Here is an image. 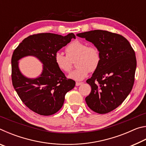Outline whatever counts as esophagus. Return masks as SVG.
Instances as JSON below:
<instances>
[{
    "label": "esophagus",
    "mask_w": 146,
    "mask_h": 146,
    "mask_svg": "<svg viewBox=\"0 0 146 146\" xmlns=\"http://www.w3.org/2000/svg\"><path fill=\"white\" fill-rule=\"evenodd\" d=\"M83 84V82H76V86H80L81 84Z\"/></svg>",
    "instance_id": "esophagus-1"
}]
</instances>
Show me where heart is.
<instances>
[{"instance_id":"heart-1","label":"heart","mask_w":146,"mask_h":146,"mask_svg":"<svg viewBox=\"0 0 146 146\" xmlns=\"http://www.w3.org/2000/svg\"><path fill=\"white\" fill-rule=\"evenodd\" d=\"M66 55L56 52L54 60L56 67L64 73H69L73 67L75 60L77 68L73 71L69 78L80 81L84 79L90 72L97 70L101 61V55L98 49L94 46H88L87 43L75 40L69 44L66 48Z\"/></svg>"}]
</instances>
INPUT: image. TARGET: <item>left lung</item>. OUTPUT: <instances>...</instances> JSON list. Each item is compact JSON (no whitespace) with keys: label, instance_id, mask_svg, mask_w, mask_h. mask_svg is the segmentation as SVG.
Masks as SVG:
<instances>
[{"label":"left lung","instance_id":"obj_1","mask_svg":"<svg viewBox=\"0 0 146 146\" xmlns=\"http://www.w3.org/2000/svg\"><path fill=\"white\" fill-rule=\"evenodd\" d=\"M76 35L92 42L101 55L97 70L86 80L91 87L85 99L87 105L100 114L111 111L124 101L134 84V49L122 35L108 31L97 29Z\"/></svg>","mask_w":146,"mask_h":146}]
</instances>
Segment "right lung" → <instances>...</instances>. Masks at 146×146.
<instances>
[{"instance_id":"add662e5","label":"right lung","mask_w":146,"mask_h":146,"mask_svg":"<svg viewBox=\"0 0 146 146\" xmlns=\"http://www.w3.org/2000/svg\"><path fill=\"white\" fill-rule=\"evenodd\" d=\"M75 38L73 33L66 36L51 33L29 35L15 49L11 57V80L17 93L29 110L40 115L55 114L62 107L67 92L75 87V82L67 78L56 67L55 53ZM28 55L36 56L43 63V71L35 79L21 75L18 60Z\"/></svg>"}]
</instances>
